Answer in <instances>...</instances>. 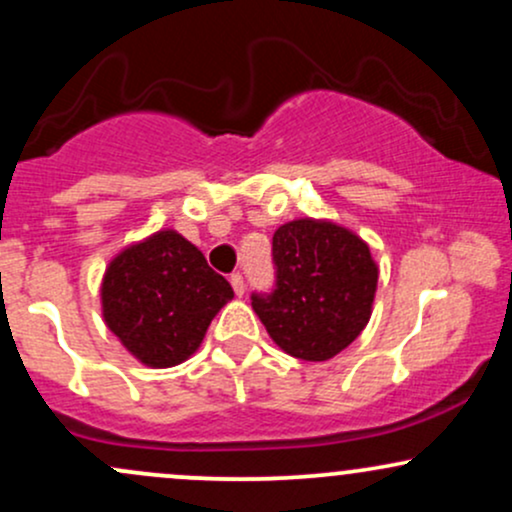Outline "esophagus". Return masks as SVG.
I'll list each match as a JSON object with an SVG mask.
<instances>
[{"label":"esophagus","mask_w":512,"mask_h":512,"mask_svg":"<svg viewBox=\"0 0 512 512\" xmlns=\"http://www.w3.org/2000/svg\"><path fill=\"white\" fill-rule=\"evenodd\" d=\"M231 286H233V291H236V296H243L245 293L243 274H231Z\"/></svg>","instance_id":"1"}]
</instances>
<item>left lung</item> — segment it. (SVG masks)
<instances>
[{
	"label": "left lung",
	"mask_w": 512,
	"mask_h": 512,
	"mask_svg": "<svg viewBox=\"0 0 512 512\" xmlns=\"http://www.w3.org/2000/svg\"><path fill=\"white\" fill-rule=\"evenodd\" d=\"M276 286L252 293V310L286 354L327 361L368 325L378 264L349 228L296 219L272 238Z\"/></svg>",
	"instance_id": "1"
}]
</instances>
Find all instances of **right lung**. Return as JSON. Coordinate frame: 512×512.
<instances>
[{
	"mask_svg": "<svg viewBox=\"0 0 512 512\" xmlns=\"http://www.w3.org/2000/svg\"><path fill=\"white\" fill-rule=\"evenodd\" d=\"M231 298V284L170 228L122 250L101 286L108 330L151 368L187 361Z\"/></svg>",
	"mask_w": 512,
	"mask_h": 512,
	"instance_id": "1",
	"label": "right lung"
}]
</instances>
